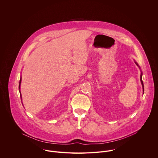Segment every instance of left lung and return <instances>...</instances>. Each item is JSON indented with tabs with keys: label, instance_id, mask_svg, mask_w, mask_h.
<instances>
[{
	"label": "left lung",
	"instance_id": "obj_1",
	"mask_svg": "<svg viewBox=\"0 0 158 158\" xmlns=\"http://www.w3.org/2000/svg\"><path fill=\"white\" fill-rule=\"evenodd\" d=\"M135 64L139 68V69H140V66L138 65V64L135 62ZM140 71H141V74H140V82H141V84H142V88H143V92H144V87H143V81H142V70H141V69H140Z\"/></svg>",
	"mask_w": 158,
	"mask_h": 158
}]
</instances>
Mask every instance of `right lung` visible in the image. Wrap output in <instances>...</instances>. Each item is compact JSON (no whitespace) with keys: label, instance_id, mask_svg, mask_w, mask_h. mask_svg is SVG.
Returning a JSON list of instances; mask_svg holds the SVG:
<instances>
[{"label":"right lung","instance_id":"1","mask_svg":"<svg viewBox=\"0 0 158 158\" xmlns=\"http://www.w3.org/2000/svg\"><path fill=\"white\" fill-rule=\"evenodd\" d=\"M21 78H20V81H19V93H20V95H21V98L22 99V96H21V93L20 91V87H21Z\"/></svg>","mask_w":158,"mask_h":158}]
</instances>
